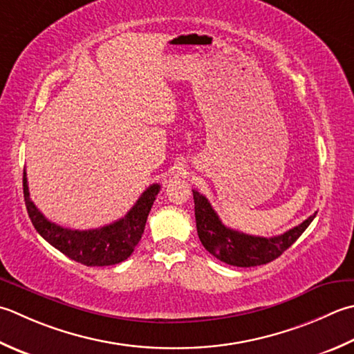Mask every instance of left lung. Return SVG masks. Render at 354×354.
<instances>
[{
    "label": "left lung",
    "instance_id": "left-lung-1",
    "mask_svg": "<svg viewBox=\"0 0 354 354\" xmlns=\"http://www.w3.org/2000/svg\"><path fill=\"white\" fill-rule=\"evenodd\" d=\"M195 199V218L199 241L205 250L214 258L234 267H256L274 261L276 258L292 247L296 239L306 232V228L315 219L316 213L293 227L292 230L273 238L252 236L238 230L225 227L221 223L216 212L213 210L209 199L193 190Z\"/></svg>",
    "mask_w": 354,
    "mask_h": 354
}]
</instances>
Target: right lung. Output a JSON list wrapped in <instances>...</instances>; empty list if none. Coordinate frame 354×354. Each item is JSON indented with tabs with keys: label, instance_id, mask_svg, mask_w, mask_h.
<instances>
[{
	"label": "right lung",
	"instance_id": "add662e5",
	"mask_svg": "<svg viewBox=\"0 0 354 354\" xmlns=\"http://www.w3.org/2000/svg\"><path fill=\"white\" fill-rule=\"evenodd\" d=\"M159 184H151L126 216L93 230H72L48 221L32 203L27 187L26 170L23 175V190L26 209L33 227L48 244L58 248L67 258L87 267L115 266L126 261L141 241L147 216L159 193Z\"/></svg>",
	"mask_w": 354,
	"mask_h": 354
}]
</instances>
